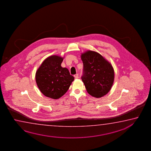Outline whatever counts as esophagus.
Returning <instances> with one entry per match:
<instances>
[{
    "label": "esophagus",
    "instance_id": "esophagus-1",
    "mask_svg": "<svg viewBox=\"0 0 151 151\" xmlns=\"http://www.w3.org/2000/svg\"><path fill=\"white\" fill-rule=\"evenodd\" d=\"M74 78H76V79L79 78V74H78V73H77V74H75L74 76Z\"/></svg>",
    "mask_w": 151,
    "mask_h": 151
}]
</instances>
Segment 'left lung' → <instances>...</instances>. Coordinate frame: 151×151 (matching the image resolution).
I'll list each match as a JSON object with an SVG mask.
<instances>
[{
  "mask_svg": "<svg viewBox=\"0 0 151 151\" xmlns=\"http://www.w3.org/2000/svg\"><path fill=\"white\" fill-rule=\"evenodd\" d=\"M83 64L81 79L91 96L99 98L107 94L114 79L112 66L98 52L89 50L81 54Z\"/></svg>",
  "mask_w": 151,
  "mask_h": 151,
  "instance_id": "1",
  "label": "left lung"
}]
</instances>
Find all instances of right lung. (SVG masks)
I'll return each instance as SVG.
<instances>
[{
  "instance_id": "1",
  "label": "right lung",
  "mask_w": 151,
  "mask_h": 151,
  "mask_svg": "<svg viewBox=\"0 0 151 151\" xmlns=\"http://www.w3.org/2000/svg\"><path fill=\"white\" fill-rule=\"evenodd\" d=\"M63 58L56 55L47 58L36 72V81L44 95L58 99L68 91L74 79L68 69L62 68Z\"/></svg>"
}]
</instances>
